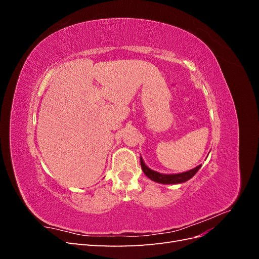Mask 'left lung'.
<instances>
[{
  "instance_id": "left-lung-1",
  "label": "left lung",
  "mask_w": 259,
  "mask_h": 259,
  "mask_svg": "<svg viewBox=\"0 0 259 259\" xmlns=\"http://www.w3.org/2000/svg\"><path fill=\"white\" fill-rule=\"evenodd\" d=\"M140 164H142V168L143 171L146 174V176L148 178H150L151 180L155 183H159V184H163V185H175V184H182L187 182V180H189L190 178H192L195 174H197V171L201 168L202 164L198 165L197 167H194L190 170H187L184 171V173H178V174H162L159 173V171H155L151 168H149L146 163L144 162L143 158L140 156Z\"/></svg>"
}]
</instances>
